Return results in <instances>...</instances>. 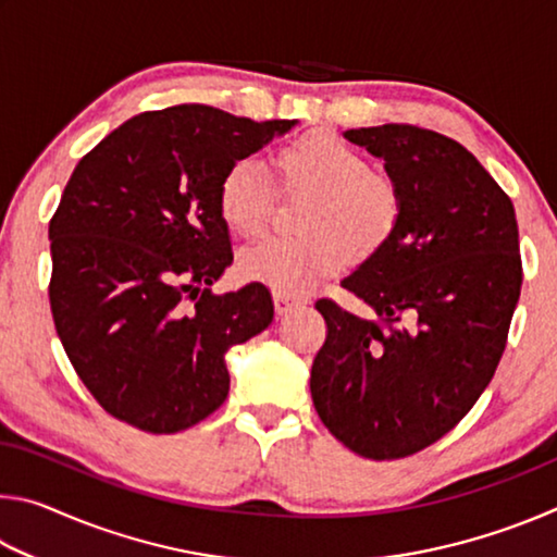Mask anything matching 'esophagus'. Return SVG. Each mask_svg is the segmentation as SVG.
<instances>
[{
	"instance_id": "obj_1",
	"label": "esophagus",
	"mask_w": 557,
	"mask_h": 557,
	"mask_svg": "<svg viewBox=\"0 0 557 557\" xmlns=\"http://www.w3.org/2000/svg\"><path fill=\"white\" fill-rule=\"evenodd\" d=\"M272 299H275V309H277V314H287L292 307L301 305V299L292 297V295H282V292H275V295H272Z\"/></svg>"
}]
</instances>
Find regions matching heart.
I'll return each mask as SVG.
<instances>
[{
    "mask_svg": "<svg viewBox=\"0 0 557 557\" xmlns=\"http://www.w3.org/2000/svg\"><path fill=\"white\" fill-rule=\"evenodd\" d=\"M280 188L307 196L299 238H272L245 250L240 272L282 295H299L351 260L383 250L403 219L400 186L332 132H307L275 152ZM270 184L252 162H235L215 186V211L238 238H258L270 219Z\"/></svg>",
    "mask_w": 557,
    "mask_h": 557,
    "instance_id": "b5f03b06",
    "label": "heart"
}]
</instances>
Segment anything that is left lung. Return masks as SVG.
Instances as JSON below:
<instances>
[{
  "mask_svg": "<svg viewBox=\"0 0 557 557\" xmlns=\"http://www.w3.org/2000/svg\"><path fill=\"white\" fill-rule=\"evenodd\" d=\"M400 186L403 219L342 287L375 319L319 299L324 346L312 363L326 430L375 461L435 445L494 379L521 297L513 203L455 139L412 125L348 129Z\"/></svg>",
  "mask_w": 557,
  "mask_h": 557,
  "instance_id": "8db88e82",
  "label": "left lung"
}]
</instances>
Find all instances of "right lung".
<instances>
[{
    "label": "right lung",
    "mask_w": 557,
    "mask_h": 557,
    "mask_svg": "<svg viewBox=\"0 0 557 557\" xmlns=\"http://www.w3.org/2000/svg\"><path fill=\"white\" fill-rule=\"evenodd\" d=\"M292 125L149 110L75 164L49 223V301L65 356L112 418L172 435L228 398L225 354L268 329L275 305L262 282L211 292L233 262L215 186Z\"/></svg>",
    "instance_id": "add662e5"
}]
</instances>
